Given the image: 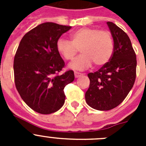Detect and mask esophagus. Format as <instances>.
<instances>
[{
  "mask_svg": "<svg viewBox=\"0 0 146 146\" xmlns=\"http://www.w3.org/2000/svg\"><path fill=\"white\" fill-rule=\"evenodd\" d=\"M82 73H80V72H74V76H75L76 78H77V77H80V76H82Z\"/></svg>",
  "mask_w": 146,
  "mask_h": 146,
  "instance_id": "34e87169",
  "label": "esophagus"
}]
</instances>
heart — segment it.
Returning a JSON list of instances; mask_svg holds the SVG:
<instances>
[{"label": "heart", "instance_id": "b5f03b06", "mask_svg": "<svg viewBox=\"0 0 146 146\" xmlns=\"http://www.w3.org/2000/svg\"><path fill=\"white\" fill-rule=\"evenodd\" d=\"M71 39L60 38L56 49L64 59L72 60L80 49L82 54L69 67L74 70H84L94 63L97 66L106 64L113 54L114 41L111 33L97 28H82L71 34Z\"/></svg>", "mask_w": 146, "mask_h": 146}]
</instances>
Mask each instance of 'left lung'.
I'll return each mask as SVG.
<instances>
[{
    "label": "left lung",
    "mask_w": 146,
    "mask_h": 146,
    "mask_svg": "<svg viewBox=\"0 0 146 146\" xmlns=\"http://www.w3.org/2000/svg\"><path fill=\"white\" fill-rule=\"evenodd\" d=\"M107 24L114 41L113 54L99 70L88 74L90 85L86 93L87 104L98 110H110L118 106L131 91L136 78V54L129 37L112 22Z\"/></svg>",
    "instance_id": "left-lung-1"
}]
</instances>
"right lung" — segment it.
I'll use <instances>...</instances> for the list:
<instances>
[{"label":"right lung","mask_w":146,"mask_h":146,"mask_svg":"<svg viewBox=\"0 0 146 146\" xmlns=\"http://www.w3.org/2000/svg\"><path fill=\"white\" fill-rule=\"evenodd\" d=\"M71 26L44 23L25 33L14 59L15 86L28 107L41 114L58 111L64 105L66 85L74 72L59 74L65 66L56 42Z\"/></svg>","instance_id":"1"}]
</instances>
